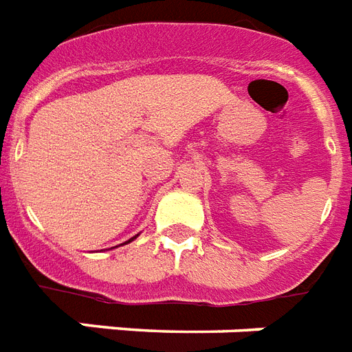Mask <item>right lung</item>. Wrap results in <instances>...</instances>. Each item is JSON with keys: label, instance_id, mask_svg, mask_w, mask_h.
Listing matches in <instances>:
<instances>
[{"label": "right lung", "instance_id": "obj_1", "mask_svg": "<svg viewBox=\"0 0 352 352\" xmlns=\"http://www.w3.org/2000/svg\"><path fill=\"white\" fill-rule=\"evenodd\" d=\"M134 238H136V236H134ZM134 238H131V240H129V241H133V240H134ZM129 241H127V243H129Z\"/></svg>", "mask_w": 352, "mask_h": 352}]
</instances>
